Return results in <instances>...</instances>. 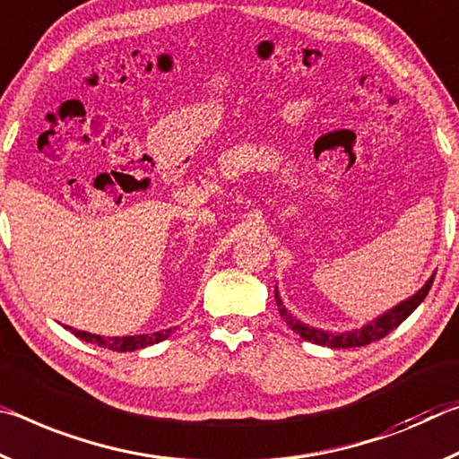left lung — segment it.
Masks as SVG:
<instances>
[{"label": "left lung", "mask_w": 459, "mask_h": 459, "mask_svg": "<svg viewBox=\"0 0 459 459\" xmlns=\"http://www.w3.org/2000/svg\"><path fill=\"white\" fill-rule=\"evenodd\" d=\"M433 284V276L423 289H420L417 295H412L411 299L403 300L401 305H396L393 311H388L378 317L377 321H372L370 325H366L364 329H359V332H348V333H327V332H319V329H313V327H307L305 323H300L297 319H292L290 315L284 309L281 299H279V292H276V305H279V311L282 315V319L289 323L290 329L295 333H299L303 340L311 342V343H319V345H327V348H359V345H366V343H372L377 340H382V337L388 335L393 329H396L401 325V323L409 317V315L417 309V307L423 303V299L427 297V292H429Z\"/></svg>", "instance_id": "obj_1"}]
</instances>
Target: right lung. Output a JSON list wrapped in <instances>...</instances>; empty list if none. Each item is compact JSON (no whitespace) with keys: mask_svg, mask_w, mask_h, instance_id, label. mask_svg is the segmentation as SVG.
Here are the masks:
<instances>
[{"mask_svg":"<svg viewBox=\"0 0 459 459\" xmlns=\"http://www.w3.org/2000/svg\"><path fill=\"white\" fill-rule=\"evenodd\" d=\"M71 332L79 337V340H85L87 343H95L100 345V348H108V350H114V351H134V350H140V348H146V345H152V343H159L162 340H167V337L172 333L170 329L167 332H159V333H152V335H127V337H101V335H91L87 332H77V329L69 327Z\"/></svg>","mask_w":459,"mask_h":459,"instance_id":"right-lung-1","label":"right lung"}]
</instances>
